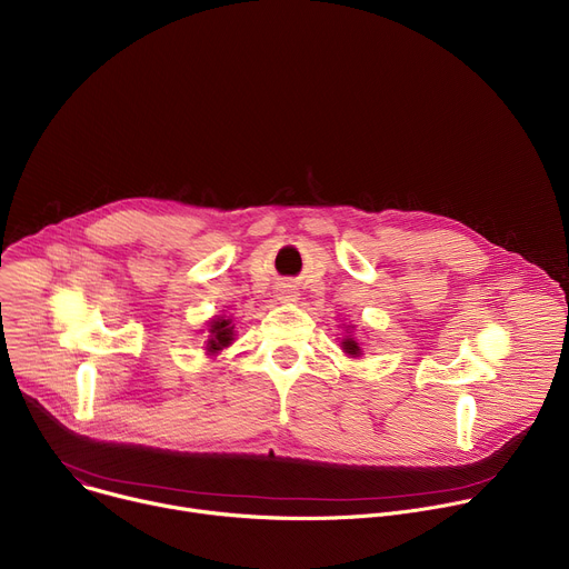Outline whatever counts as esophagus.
<instances>
[{
    "label": "esophagus",
    "instance_id": "esophagus-1",
    "mask_svg": "<svg viewBox=\"0 0 569 569\" xmlns=\"http://www.w3.org/2000/svg\"><path fill=\"white\" fill-rule=\"evenodd\" d=\"M277 299H279V301H295V299H297V292H295L290 286H283V288H279Z\"/></svg>",
    "mask_w": 569,
    "mask_h": 569
}]
</instances>
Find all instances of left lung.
<instances>
[{"label":"left lung","mask_w":569,"mask_h":569,"mask_svg":"<svg viewBox=\"0 0 569 569\" xmlns=\"http://www.w3.org/2000/svg\"><path fill=\"white\" fill-rule=\"evenodd\" d=\"M347 333H349V329H347ZM342 349H345V353H349L351 358H360L362 356V349H360V345L351 338V336H347L345 340H342Z\"/></svg>","instance_id":"8db88e82"}]
</instances>
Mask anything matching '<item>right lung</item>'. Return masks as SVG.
<instances>
[{
  "mask_svg": "<svg viewBox=\"0 0 569 569\" xmlns=\"http://www.w3.org/2000/svg\"><path fill=\"white\" fill-rule=\"evenodd\" d=\"M209 338H207V356H216L218 351H222L224 347H229L233 342V323L231 319H222V317H213L209 321Z\"/></svg>",
  "mask_w": 569,
  "mask_h": 569,
  "instance_id": "add662e5",
  "label": "right lung"
}]
</instances>
